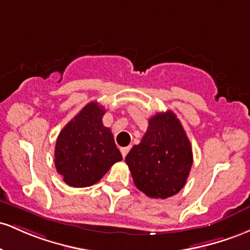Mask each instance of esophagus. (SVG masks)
Wrapping results in <instances>:
<instances>
[{"label": "esophagus", "instance_id": "34e87169", "mask_svg": "<svg viewBox=\"0 0 250 250\" xmlns=\"http://www.w3.org/2000/svg\"><path fill=\"white\" fill-rule=\"evenodd\" d=\"M130 151V147H120V152H122L123 157H126V155H127V152Z\"/></svg>", "mask_w": 250, "mask_h": 250}]
</instances>
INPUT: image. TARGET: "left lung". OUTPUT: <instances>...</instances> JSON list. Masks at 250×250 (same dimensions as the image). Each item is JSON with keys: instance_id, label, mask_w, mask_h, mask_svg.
I'll return each instance as SVG.
<instances>
[{"instance_id": "8db88e82", "label": "left lung", "mask_w": 250, "mask_h": 250, "mask_svg": "<svg viewBox=\"0 0 250 250\" xmlns=\"http://www.w3.org/2000/svg\"><path fill=\"white\" fill-rule=\"evenodd\" d=\"M136 187L148 197L176 195L187 183L192 165V148L172 111L151 117L142 142L125 158Z\"/></svg>"}]
</instances>
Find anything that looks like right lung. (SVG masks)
Returning <instances> with one entry per match:
<instances>
[{"label": "right lung", "mask_w": 250, "mask_h": 250, "mask_svg": "<svg viewBox=\"0 0 250 250\" xmlns=\"http://www.w3.org/2000/svg\"><path fill=\"white\" fill-rule=\"evenodd\" d=\"M104 114V106L89 103L59 133L55 167L69 187L93 186L123 159L111 130L103 124Z\"/></svg>", "instance_id": "1"}]
</instances>
